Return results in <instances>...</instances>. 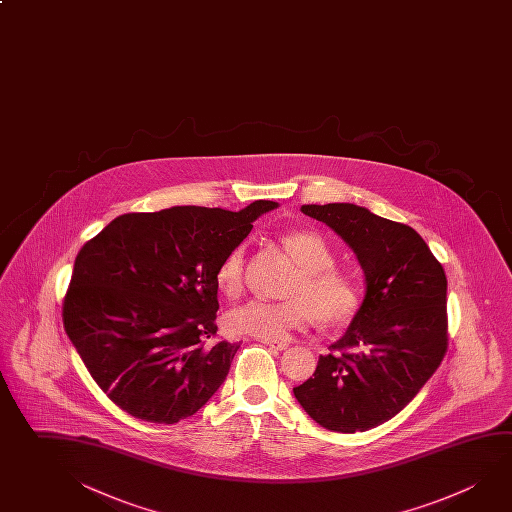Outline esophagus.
Listing matches in <instances>:
<instances>
[{
    "label": "esophagus",
    "instance_id": "obj_1",
    "mask_svg": "<svg viewBox=\"0 0 512 512\" xmlns=\"http://www.w3.org/2000/svg\"><path fill=\"white\" fill-rule=\"evenodd\" d=\"M260 343H264V345H268L271 349L277 350H286L289 347V343L287 341H277V340H264V338H260Z\"/></svg>",
    "mask_w": 512,
    "mask_h": 512
}]
</instances>
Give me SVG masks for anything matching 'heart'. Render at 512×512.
I'll list each match as a JSON object with an SVG mask.
<instances>
[{
  "label": "heart",
  "instance_id": "b5f03b06",
  "mask_svg": "<svg viewBox=\"0 0 512 512\" xmlns=\"http://www.w3.org/2000/svg\"><path fill=\"white\" fill-rule=\"evenodd\" d=\"M282 244L300 266V275L287 287V300L271 302L253 298L226 314V327L235 334L264 340H284L289 332L313 322L336 325L350 320L361 302L358 278L336 268L331 243L311 230H296L282 237ZM246 246L239 244L217 266L216 282L226 296H239L244 287Z\"/></svg>",
  "mask_w": 512,
  "mask_h": 512
}]
</instances>
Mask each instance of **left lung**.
I'll return each mask as SVG.
<instances>
[{
  "label": "left lung",
  "instance_id": "1",
  "mask_svg": "<svg viewBox=\"0 0 512 512\" xmlns=\"http://www.w3.org/2000/svg\"><path fill=\"white\" fill-rule=\"evenodd\" d=\"M300 210L349 244L367 291L331 354L293 392L323 428L367 431L401 412L439 368L448 349L446 273L408 225L352 203Z\"/></svg>",
  "mask_w": 512,
  "mask_h": 512
}]
</instances>
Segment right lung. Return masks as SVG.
Returning <instances> with one entry per match:
<instances>
[{"instance_id":"1","label":"right lung","mask_w":512,"mask_h":512,"mask_svg":"<svg viewBox=\"0 0 512 512\" xmlns=\"http://www.w3.org/2000/svg\"><path fill=\"white\" fill-rule=\"evenodd\" d=\"M172 207L113 219L84 244L64 296L68 338L109 399L174 424L225 383L241 343L216 341L217 266L277 208Z\"/></svg>"}]
</instances>
